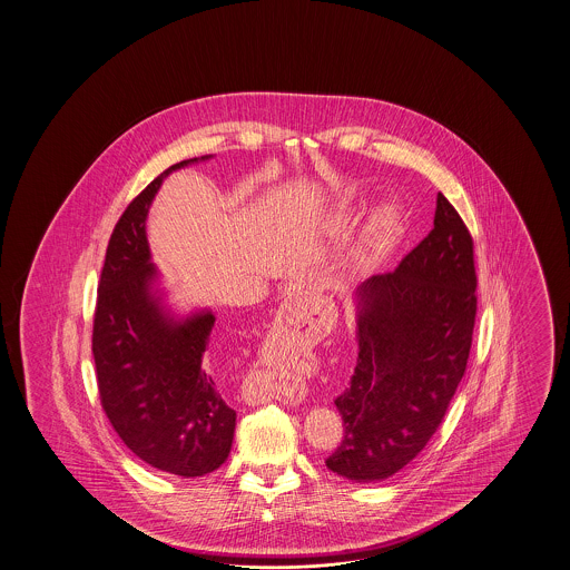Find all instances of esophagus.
Masks as SVG:
<instances>
[{
	"instance_id": "34e87169",
	"label": "esophagus",
	"mask_w": 570,
	"mask_h": 570,
	"mask_svg": "<svg viewBox=\"0 0 570 570\" xmlns=\"http://www.w3.org/2000/svg\"><path fill=\"white\" fill-rule=\"evenodd\" d=\"M287 302H292V297H289V299H285V308H287ZM295 302H297V297H295ZM297 306H299V304H297ZM295 309L289 308V314L285 316V318H287V323H289V325L297 326H299V323H308L309 325V321H306V316H304L302 312H295ZM283 402H287V404H297V402H302V393H293V395H287Z\"/></svg>"
}]
</instances>
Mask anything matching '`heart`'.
I'll return each instance as SVG.
<instances>
[{
	"instance_id": "obj_1",
	"label": "heart",
	"mask_w": 570,
	"mask_h": 570,
	"mask_svg": "<svg viewBox=\"0 0 570 570\" xmlns=\"http://www.w3.org/2000/svg\"><path fill=\"white\" fill-rule=\"evenodd\" d=\"M400 225V216L393 208H383V210L376 214L374 218V228L376 233H383V235H390Z\"/></svg>"
}]
</instances>
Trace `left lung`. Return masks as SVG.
<instances>
[{"label": "left lung", "instance_id": "left-lung-1", "mask_svg": "<svg viewBox=\"0 0 570 570\" xmlns=\"http://www.w3.org/2000/svg\"><path fill=\"white\" fill-rule=\"evenodd\" d=\"M476 316L471 233L438 194L431 233L400 266L358 289V360L335 397L343 440L326 466L383 481L435 435L466 371Z\"/></svg>", "mask_w": 570, "mask_h": 570}]
</instances>
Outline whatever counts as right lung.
Segmentation results:
<instances>
[{
    "label": "right lung",
    "instance_id": "right-lung-1",
    "mask_svg": "<svg viewBox=\"0 0 570 570\" xmlns=\"http://www.w3.org/2000/svg\"><path fill=\"white\" fill-rule=\"evenodd\" d=\"M189 163L197 158L166 168L118 218L91 340L99 402L118 438L149 466L185 479L216 471L227 460L237 419L202 366L214 314L175 321L151 292L156 268L149 262L147 210L164 177Z\"/></svg>",
    "mask_w": 570,
    "mask_h": 570
}]
</instances>
